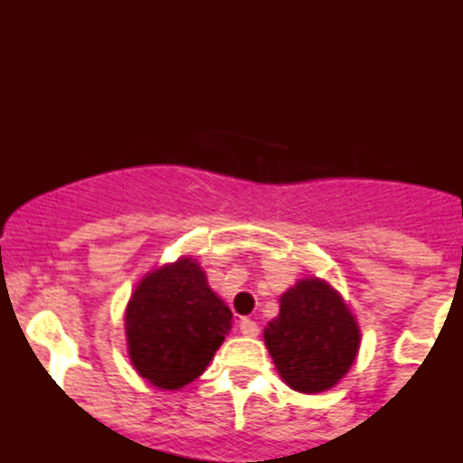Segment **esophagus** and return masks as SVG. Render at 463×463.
<instances>
[{
  "mask_svg": "<svg viewBox=\"0 0 463 463\" xmlns=\"http://www.w3.org/2000/svg\"><path fill=\"white\" fill-rule=\"evenodd\" d=\"M240 333L246 335V337H257V335H260V326H257L252 319L241 317L240 319Z\"/></svg>",
  "mask_w": 463,
  "mask_h": 463,
  "instance_id": "34e87169",
  "label": "esophagus"
}]
</instances>
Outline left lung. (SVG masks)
<instances>
[{
  "label": "left lung",
  "mask_w": 463,
  "mask_h": 463,
  "mask_svg": "<svg viewBox=\"0 0 463 463\" xmlns=\"http://www.w3.org/2000/svg\"><path fill=\"white\" fill-rule=\"evenodd\" d=\"M264 342L284 383L315 395L350 371L362 330L339 290L319 277H304L279 297V315L264 328Z\"/></svg>",
  "instance_id": "1"
}]
</instances>
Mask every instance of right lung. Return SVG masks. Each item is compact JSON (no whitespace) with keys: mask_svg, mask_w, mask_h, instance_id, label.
Returning a JSON list of instances; mask_svg holds the SVG:
<instances>
[{"mask_svg":"<svg viewBox=\"0 0 463 463\" xmlns=\"http://www.w3.org/2000/svg\"><path fill=\"white\" fill-rule=\"evenodd\" d=\"M231 328V308L188 255L146 272L124 313L130 364L162 391L194 382Z\"/></svg>","mask_w":463,"mask_h":463,"instance_id":"1","label":"right lung"}]
</instances>
